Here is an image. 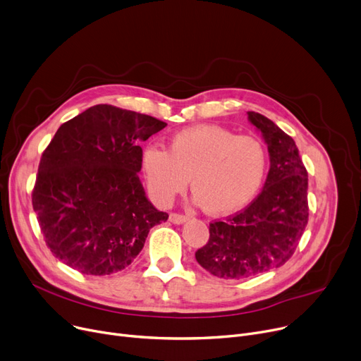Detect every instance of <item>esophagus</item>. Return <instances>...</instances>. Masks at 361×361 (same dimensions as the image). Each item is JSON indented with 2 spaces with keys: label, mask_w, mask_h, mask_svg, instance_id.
Masks as SVG:
<instances>
[{
  "label": "esophagus",
  "mask_w": 361,
  "mask_h": 361,
  "mask_svg": "<svg viewBox=\"0 0 361 361\" xmlns=\"http://www.w3.org/2000/svg\"><path fill=\"white\" fill-rule=\"evenodd\" d=\"M188 219V216L187 215H183V214H169V221L173 222V224H183V222H185Z\"/></svg>",
  "instance_id": "esophagus-1"
}]
</instances>
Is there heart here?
<instances>
[{
    "label": "heart",
    "instance_id": "b5f03b06",
    "mask_svg": "<svg viewBox=\"0 0 361 361\" xmlns=\"http://www.w3.org/2000/svg\"><path fill=\"white\" fill-rule=\"evenodd\" d=\"M268 169L262 142L237 136L219 126L185 128L169 139L168 152L149 145L142 152V171L147 190L166 206L184 192L192 178L199 204L212 215L241 209L260 190Z\"/></svg>",
    "mask_w": 361,
    "mask_h": 361
}]
</instances>
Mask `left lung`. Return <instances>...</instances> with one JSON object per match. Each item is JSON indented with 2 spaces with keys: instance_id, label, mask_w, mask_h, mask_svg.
Here are the masks:
<instances>
[{
  "instance_id": "8db88e82",
  "label": "left lung",
  "mask_w": 361,
  "mask_h": 361,
  "mask_svg": "<svg viewBox=\"0 0 361 361\" xmlns=\"http://www.w3.org/2000/svg\"><path fill=\"white\" fill-rule=\"evenodd\" d=\"M247 114L268 143L271 168L259 196L235 215L211 222L209 240L196 252L200 267L222 279L250 278L282 267L309 221L307 169L295 142L262 114Z\"/></svg>"
}]
</instances>
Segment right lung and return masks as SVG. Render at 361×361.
<instances>
[{
    "mask_svg": "<svg viewBox=\"0 0 361 361\" xmlns=\"http://www.w3.org/2000/svg\"><path fill=\"white\" fill-rule=\"evenodd\" d=\"M166 123L112 105H94L61 124L44 150L32 204L51 253L85 275L126 269L152 226L168 219L146 196L137 173L140 142Z\"/></svg>",
    "mask_w": 361,
    "mask_h": 361,
    "instance_id": "obj_1",
    "label": "right lung"
}]
</instances>
